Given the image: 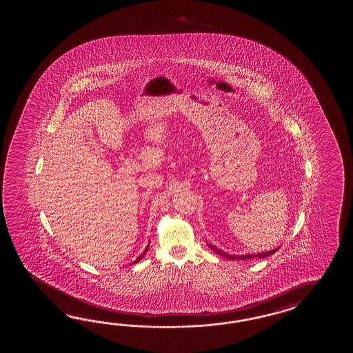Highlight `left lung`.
Returning a JSON list of instances; mask_svg holds the SVG:
<instances>
[{"label":"left lung","instance_id":"1","mask_svg":"<svg viewBox=\"0 0 353 353\" xmlns=\"http://www.w3.org/2000/svg\"><path fill=\"white\" fill-rule=\"evenodd\" d=\"M210 246V250H213L216 254H219L221 256H225L227 259H230V260H248V259H263V257H268V256H271L272 254H275L276 251H278L279 248H275V250H271V251H268V252H263V254H251V255H228V254H225L223 251H221V250H218L217 248H214L213 245H208Z\"/></svg>","mask_w":353,"mask_h":353}]
</instances>
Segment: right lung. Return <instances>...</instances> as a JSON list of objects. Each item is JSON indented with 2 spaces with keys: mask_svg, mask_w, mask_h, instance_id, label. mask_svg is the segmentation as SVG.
Listing matches in <instances>:
<instances>
[{
  "mask_svg": "<svg viewBox=\"0 0 353 353\" xmlns=\"http://www.w3.org/2000/svg\"><path fill=\"white\" fill-rule=\"evenodd\" d=\"M148 250H149V246H148V248H145V251H143V254H141V255L139 256V257H137V259H136L135 261H134V263H139V261H140V260H141V259H143V256H145V254H146V252H148Z\"/></svg>",
  "mask_w": 353,
  "mask_h": 353,
  "instance_id": "add662e5",
  "label": "right lung"
}]
</instances>
